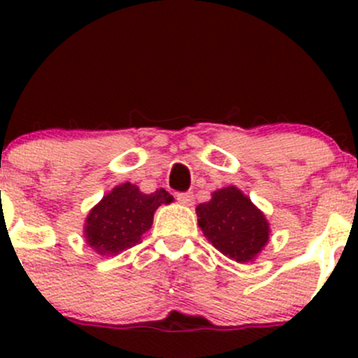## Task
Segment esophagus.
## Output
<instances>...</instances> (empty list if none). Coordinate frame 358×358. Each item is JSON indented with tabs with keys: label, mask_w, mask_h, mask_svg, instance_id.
Listing matches in <instances>:
<instances>
[{
	"label": "esophagus",
	"mask_w": 358,
	"mask_h": 358,
	"mask_svg": "<svg viewBox=\"0 0 358 358\" xmlns=\"http://www.w3.org/2000/svg\"><path fill=\"white\" fill-rule=\"evenodd\" d=\"M176 201L183 206H190L194 201V194L192 192H176Z\"/></svg>",
	"instance_id": "1"
}]
</instances>
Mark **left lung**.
<instances>
[{"label": "left lung", "mask_w": 358, "mask_h": 358, "mask_svg": "<svg viewBox=\"0 0 358 358\" xmlns=\"http://www.w3.org/2000/svg\"><path fill=\"white\" fill-rule=\"evenodd\" d=\"M196 211L204 236L236 262H251L268 243L266 218L236 187L216 190L211 201L197 206Z\"/></svg>", "instance_id": "obj_1"}]
</instances>
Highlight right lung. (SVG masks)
Instances as JSON below:
<instances>
[{
    "label": "right lung",
    "mask_w": 358,
    "mask_h": 358,
    "mask_svg": "<svg viewBox=\"0 0 358 358\" xmlns=\"http://www.w3.org/2000/svg\"><path fill=\"white\" fill-rule=\"evenodd\" d=\"M171 201L173 197L164 189L142 194L133 183H122L90 211L85 227L86 241L99 255H119L142 243V236L152 225L154 211Z\"/></svg>",
    "instance_id": "1"
}]
</instances>
